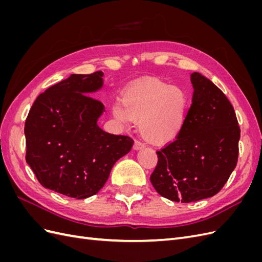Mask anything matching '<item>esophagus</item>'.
<instances>
[{
    "mask_svg": "<svg viewBox=\"0 0 262 262\" xmlns=\"http://www.w3.org/2000/svg\"><path fill=\"white\" fill-rule=\"evenodd\" d=\"M144 147H145V145H144V143H142V142H140V141H136V142H134V144H133V149L138 150V149L144 148Z\"/></svg>",
    "mask_w": 262,
    "mask_h": 262,
    "instance_id": "obj_1",
    "label": "esophagus"
}]
</instances>
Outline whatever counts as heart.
I'll list each match as a JSON object with an SVG mask.
<instances>
[{
    "instance_id": "1",
    "label": "heart",
    "mask_w": 262,
    "mask_h": 262,
    "mask_svg": "<svg viewBox=\"0 0 262 262\" xmlns=\"http://www.w3.org/2000/svg\"><path fill=\"white\" fill-rule=\"evenodd\" d=\"M187 109L184 91L160 80H148L126 91L122 102H115L113 112L122 123H139L141 136L149 143L165 144L179 134Z\"/></svg>"
}]
</instances>
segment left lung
I'll use <instances>...</instances> for the list:
<instances>
[{
	"instance_id": "8db88e82",
	"label": "left lung",
	"mask_w": 262,
	"mask_h": 262,
	"mask_svg": "<svg viewBox=\"0 0 262 262\" xmlns=\"http://www.w3.org/2000/svg\"><path fill=\"white\" fill-rule=\"evenodd\" d=\"M192 105L176 139L156 154L150 175L166 199L189 203L215 195L238 161L241 128L235 110L216 85L200 73L191 74Z\"/></svg>"
}]
</instances>
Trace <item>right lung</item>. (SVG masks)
Here are the masks:
<instances>
[{
	"mask_svg": "<svg viewBox=\"0 0 262 262\" xmlns=\"http://www.w3.org/2000/svg\"><path fill=\"white\" fill-rule=\"evenodd\" d=\"M102 72L72 74L50 86L25 121L26 162L41 186L76 199L96 194L133 140L102 131V102L87 93L102 85Z\"/></svg>",
	"mask_w": 262,
	"mask_h": 262,
	"instance_id": "right-lung-1",
	"label": "right lung"
}]
</instances>
